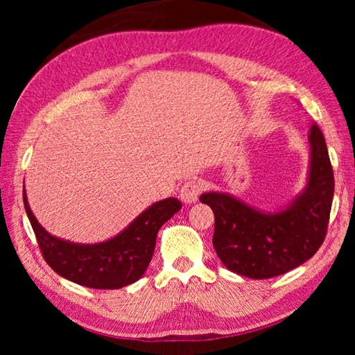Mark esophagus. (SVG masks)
I'll return each mask as SVG.
<instances>
[{
	"label": "esophagus",
	"instance_id": "1",
	"mask_svg": "<svg viewBox=\"0 0 355 355\" xmlns=\"http://www.w3.org/2000/svg\"><path fill=\"white\" fill-rule=\"evenodd\" d=\"M200 196V183H197L196 180H191V182H186L182 189H180V199L184 203H196L199 200Z\"/></svg>",
	"mask_w": 355,
	"mask_h": 355
}]
</instances>
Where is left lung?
I'll return each mask as SVG.
<instances>
[{
  "instance_id": "obj_1",
  "label": "left lung",
  "mask_w": 355,
  "mask_h": 355,
  "mask_svg": "<svg viewBox=\"0 0 355 355\" xmlns=\"http://www.w3.org/2000/svg\"><path fill=\"white\" fill-rule=\"evenodd\" d=\"M307 183L290 203L264 211L228 192H203L200 202L214 213L213 245L232 272L271 279L310 260L327 232L334 199V171L321 130L309 131Z\"/></svg>"
}]
</instances>
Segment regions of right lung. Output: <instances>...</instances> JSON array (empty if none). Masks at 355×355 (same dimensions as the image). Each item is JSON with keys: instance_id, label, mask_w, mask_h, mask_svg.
Listing matches in <instances>:
<instances>
[{"instance_id": "1", "label": "right lung", "mask_w": 355, "mask_h": 355, "mask_svg": "<svg viewBox=\"0 0 355 355\" xmlns=\"http://www.w3.org/2000/svg\"><path fill=\"white\" fill-rule=\"evenodd\" d=\"M23 203L42 255L53 271L73 284L97 290H119L139 280L152 260L159 228L182 208L175 197L155 202L116 236L81 244L48 233L31 211L26 191Z\"/></svg>"}]
</instances>
